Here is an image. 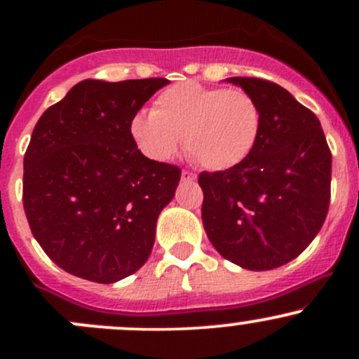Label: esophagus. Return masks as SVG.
Returning a JSON list of instances; mask_svg holds the SVG:
<instances>
[{
  "label": "esophagus",
  "mask_w": 359,
  "mask_h": 359,
  "mask_svg": "<svg viewBox=\"0 0 359 359\" xmlns=\"http://www.w3.org/2000/svg\"><path fill=\"white\" fill-rule=\"evenodd\" d=\"M180 179H182V182H194V180H196V174H192V172L189 170H182Z\"/></svg>",
  "instance_id": "esophagus-1"
}]
</instances>
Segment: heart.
I'll use <instances>...</instances> for the list:
<instances>
[{"instance_id": "1", "label": "heart", "mask_w": 359, "mask_h": 359, "mask_svg": "<svg viewBox=\"0 0 359 359\" xmlns=\"http://www.w3.org/2000/svg\"><path fill=\"white\" fill-rule=\"evenodd\" d=\"M263 130L258 101L241 89L180 82L160 93L154 111L130 121V137L147 158L167 162L179 147L214 172L231 170L253 154Z\"/></svg>"}]
</instances>
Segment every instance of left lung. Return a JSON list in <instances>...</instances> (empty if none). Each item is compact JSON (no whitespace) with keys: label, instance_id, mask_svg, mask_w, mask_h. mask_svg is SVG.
<instances>
[{"label":"left lung","instance_id":"8db88e82","mask_svg":"<svg viewBox=\"0 0 359 359\" xmlns=\"http://www.w3.org/2000/svg\"><path fill=\"white\" fill-rule=\"evenodd\" d=\"M258 101L263 130L253 154L224 172H203V222L221 257L273 270L297 258L323 228L332 156L319 119L275 82L229 77Z\"/></svg>","mask_w":359,"mask_h":359}]
</instances>
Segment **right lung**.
I'll use <instances>...</instances> for the list:
<instances>
[{"instance_id":"right-lung-1","label":"right lung","mask_w":359,"mask_h":359,"mask_svg":"<svg viewBox=\"0 0 359 359\" xmlns=\"http://www.w3.org/2000/svg\"><path fill=\"white\" fill-rule=\"evenodd\" d=\"M168 79L81 81L40 116L23 158L35 240L76 277L114 283L145 265L180 168L147 158L130 121Z\"/></svg>"}]
</instances>
